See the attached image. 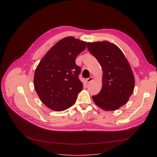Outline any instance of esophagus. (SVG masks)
<instances>
[{"label": "esophagus", "instance_id": "esophagus-1", "mask_svg": "<svg viewBox=\"0 0 157 157\" xmlns=\"http://www.w3.org/2000/svg\"><path fill=\"white\" fill-rule=\"evenodd\" d=\"M93 77H90V78L86 79V82L87 83H89V82H91V81H93Z\"/></svg>", "mask_w": 157, "mask_h": 157}]
</instances>
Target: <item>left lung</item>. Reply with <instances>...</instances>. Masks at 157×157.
Instances as JSON below:
<instances>
[{
	"label": "left lung",
	"instance_id": "left-lung-1",
	"mask_svg": "<svg viewBox=\"0 0 157 157\" xmlns=\"http://www.w3.org/2000/svg\"><path fill=\"white\" fill-rule=\"evenodd\" d=\"M87 48L102 69V86L92 96L94 103L104 110H116L125 104L135 87L130 65L121 50L107 41L89 42Z\"/></svg>",
	"mask_w": 157,
	"mask_h": 157
}]
</instances>
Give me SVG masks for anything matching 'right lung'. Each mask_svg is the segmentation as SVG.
Segmentation results:
<instances>
[{
	"label": "right lung",
	"instance_id": "add662e5",
	"mask_svg": "<svg viewBox=\"0 0 157 157\" xmlns=\"http://www.w3.org/2000/svg\"><path fill=\"white\" fill-rule=\"evenodd\" d=\"M86 42L67 36L49 50L38 64L34 74V87L41 102L55 111L71 107L82 89L78 75L81 68L75 63Z\"/></svg>",
	"mask_w": 157,
	"mask_h": 157
}]
</instances>
